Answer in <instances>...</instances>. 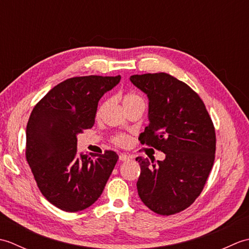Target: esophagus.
I'll use <instances>...</instances> for the list:
<instances>
[{
  "label": "esophagus",
  "instance_id": "1",
  "mask_svg": "<svg viewBox=\"0 0 249 249\" xmlns=\"http://www.w3.org/2000/svg\"><path fill=\"white\" fill-rule=\"evenodd\" d=\"M130 160V156L127 154H120V160L121 161H126V160Z\"/></svg>",
  "mask_w": 249,
  "mask_h": 249
}]
</instances>
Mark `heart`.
<instances>
[{
    "instance_id": "heart-1",
    "label": "heart",
    "mask_w": 249,
    "mask_h": 249,
    "mask_svg": "<svg viewBox=\"0 0 249 249\" xmlns=\"http://www.w3.org/2000/svg\"><path fill=\"white\" fill-rule=\"evenodd\" d=\"M123 105H124V108L130 107V106H135V105H143L144 106V100L138 94L127 93V94H125L123 97ZM100 111H102V107L99 108L98 113L100 112ZM111 141H112V143H114L115 145L126 146L129 143V137L127 135H124V134H118V135H114L112 138H111Z\"/></svg>"
}]
</instances>
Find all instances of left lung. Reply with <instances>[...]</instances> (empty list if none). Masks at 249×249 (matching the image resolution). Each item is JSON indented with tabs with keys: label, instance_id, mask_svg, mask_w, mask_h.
<instances>
[{
	"label": "left lung",
	"instance_id": "1",
	"mask_svg": "<svg viewBox=\"0 0 249 249\" xmlns=\"http://www.w3.org/2000/svg\"><path fill=\"white\" fill-rule=\"evenodd\" d=\"M130 81L149 97V120L141 144L166 154L162 161L137 157V188L142 202L160 215L182 212L202 192L212 170L216 134L199 95L168 73H143Z\"/></svg>",
	"mask_w": 249,
	"mask_h": 249
}]
</instances>
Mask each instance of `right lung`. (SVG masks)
Wrapping results in <instances>:
<instances>
[{"label":"right lung","instance_id":"add662e5","mask_svg":"<svg viewBox=\"0 0 249 249\" xmlns=\"http://www.w3.org/2000/svg\"><path fill=\"white\" fill-rule=\"evenodd\" d=\"M121 76L73 77L57 84L32 111L26 125L25 158L40 193L65 212L96 201L112 173L118 154L106 150L79 154L77 135L92 128L97 105Z\"/></svg>","mask_w":249,"mask_h":249}]
</instances>
